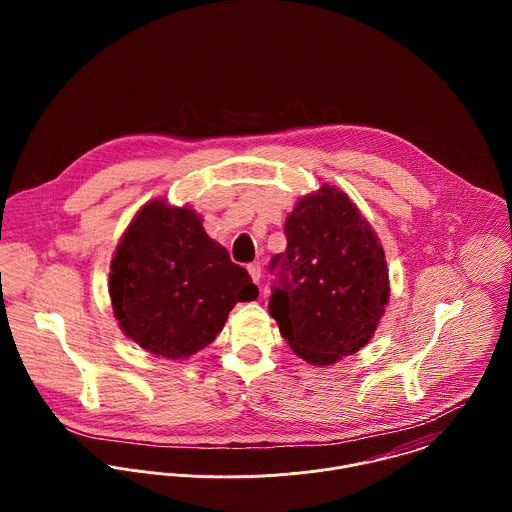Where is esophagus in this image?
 <instances>
[{
    "mask_svg": "<svg viewBox=\"0 0 512 512\" xmlns=\"http://www.w3.org/2000/svg\"><path fill=\"white\" fill-rule=\"evenodd\" d=\"M248 274H250L252 282H254V284H258V282H260V276H262V266H260L258 262L248 264Z\"/></svg>",
    "mask_w": 512,
    "mask_h": 512,
    "instance_id": "1",
    "label": "esophagus"
}]
</instances>
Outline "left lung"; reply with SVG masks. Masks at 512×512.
Returning a JSON list of instances; mask_svg holds the SVG:
<instances>
[{
  "label": "left lung",
  "instance_id": "1",
  "mask_svg": "<svg viewBox=\"0 0 512 512\" xmlns=\"http://www.w3.org/2000/svg\"><path fill=\"white\" fill-rule=\"evenodd\" d=\"M286 252L270 260V315L311 365H333L374 335L388 301L384 250L351 199L323 185L284 226Z\"/></svg>",
  "mask_w": 512,
  "mask_h": 512
}]
</instances>
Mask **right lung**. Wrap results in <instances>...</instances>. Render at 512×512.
I'll return each mask as SVG.
<instances>
[{
    "mask_svg": "<svg viewBox=\"0 0 512 512\" xmlns=\"http://www.w3.org/2000/svg\"><path fill=\"white\" fill-rule=\"evenodd\" d=\"M110 274L114 315L147 351L183 359L207 347L258 288L211 240L195 211L151 201L124 232Z\"/></svg>",
    "mask_w": 512,
    "mask_h": 512,
    "instance_id": "add662e5",
    "label": "right lung"
}]
</instances>
